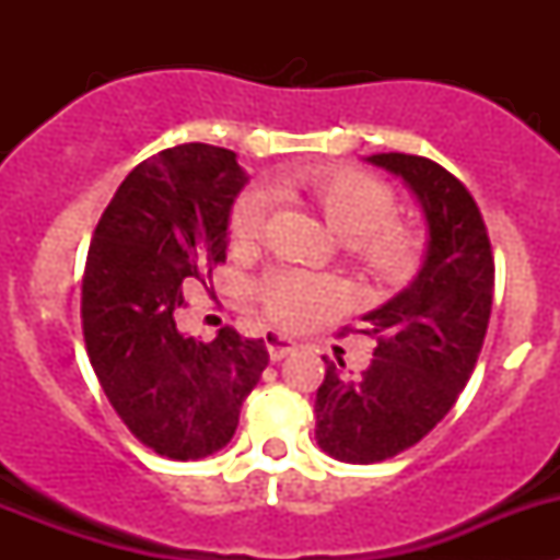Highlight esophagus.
I'll list each match as a JSON object with an SVG mask.
<instances>
[{
    "label": "esophagus",
    "instance_id": "1",
    "mask_svg": "<svg viewBox=\"0 0 560 560\" xmlns=\"http://www.w3.org/2000/svg\"><path fill=\"white\" fill-rule=\"evenodd\" d=\"M265 343H268V354L270 360H284L287 354H292L298 349V343L292 341V338L281 336V332H268V338H265Z\"/></svg>",
    "mask_w": 560,
    "mask_h": 560
}]
</instances>
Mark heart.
<instances>
[{"label":"heart","mask_w":560,"mask_h":560,"mask_svg":"<svg viewBox=\"0 0 560 560\" xmlns=\"http://www.w3.org/2000/svg\"><path fill=\"white\" fill-rule=\"evenodd\" d=\"M276 191L312 206L327 228L338 233L347 254L376 281L400 284L420 265V238L395 217V191L376 175L358 167H295L276 180ZM270 200L262 189H248L230 213V241L252 246L268 222ZM257 298L270 319L301 327L316 314L343 306L347 292L338 281L303 270H273L257 287Z\"/></svg>","instance_id":"b5f03b06"}]
</instances>
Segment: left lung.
Listing matches in <instances>:
<instances>
[{
    "instance_id": "left-lung-1",
    "label": "left lung",
    "mask_w": 560,
    "mask_h": 560,
    "mask_svg": "<svg viewBox=\"0 0 560 560\" xmlns=\"http://www.w3.org/2000/svg\"><path fill=\"white\" fill-rule=\"evenodd\" d=\"M420 200L428 252L417 279L365 327L374 360L360 376L325 360L316 389V444L343 463H380L415 447L455 406L482 352L493 306V248L471 191L428 156L374 154Z\"/></svg>"
}]
</instances>
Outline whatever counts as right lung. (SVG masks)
Returning a JSON list of instances; mask_svg holds the SVG:
<instances>
[{
	"label": "right lung",
	"mask_w": 560,
	"mask_h": 560,
	"mask_svg": "<svg viewBox=\"0 0 560 560\" xmlns=\"http://www.w3.org/2000/svg\"><path fill=\"white\" fill-rule=\"evenodd\" d=\"M244 184L228 149L160 151L121 180L89 246L81 322L92 369L129 433L173 460L222 450L268 365L262 338L224 325L206 343L175 325L189 306L183 281L206 284L228 257Z\"/></svg>",
	"instance_id": "add662e5"
}]
</instances>
